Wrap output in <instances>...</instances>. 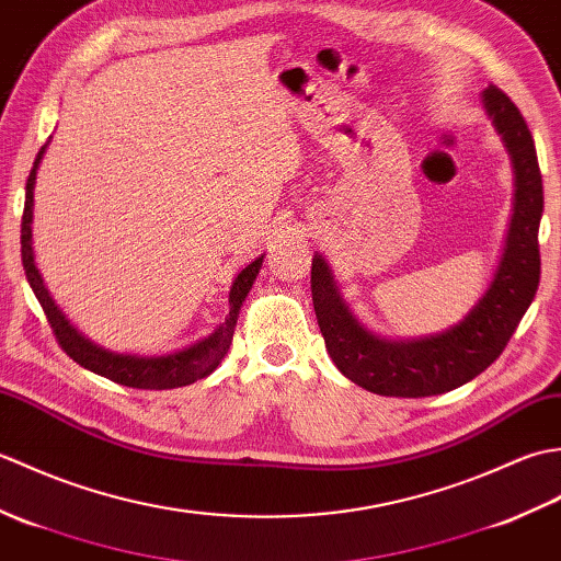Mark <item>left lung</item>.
I'll return each mask as SVG.
<instances>
[{"label":"left lung","mask_w":561,"mask_h":561,"mask_svg":"<svg viewBox=\"0 0 561 561\" xmlns=\"http://www.w3.org/2000/svg\"><path fill=\"white\" fill-rule=\"evenodd\" d=\"M482 108L508 151L514 209L490 287L462 320L424 337L376 335L344 301L328 260L313 255V308L330 359L352 383L376 396L428 398L465 386L496 362L538 291L545 197L535 141L516 105L496 87L484 89Z\"/></svg>","instance_id":"left-lung-1"}]
</instances>
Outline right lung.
Listing matches in <instances>:
<instances>
[{
    "label": "right lung",
    "instance_id": "add662e5",
    "mask_svg": "<svg viewBox=\"0 0 561 561\" xmlns=\"http://www.w3.org/2000/svg\"><path fill=\"white\" fill-rule=\"evenodd\" d=\"M47 145H50V139L45 141L38 151V157H35V163H33L28 183H26V207H23V221H21V260H23V270H26V279L31 284L35 299H38L43 306L47 323H50L57 342L62 344V350L79 366L89 368V371L99 374L108 380H115V383H121V386H129V388L171 390V388L190 386V383H195V380L209 376L214 368L221 364L226 352H229V347H231L238 313H241L245 296L250 294V289H253L265 255L255 257L250 265H245L241 272L236 274L231 291H229V313H226L224 323L214 328V332H209L207 337L187 344V347H183V350L165 352V354H151V356L113 352V350L101 347V344L91 342L87 335H83V332H79L75 325H71L67 316L59 311V306L55 304L50 291H47V287H45L38 265H35L33 187H35V175H38Z\"/></svg>",
    "mask_w": 561,
    "mask_h": 561
}]
</instances>
